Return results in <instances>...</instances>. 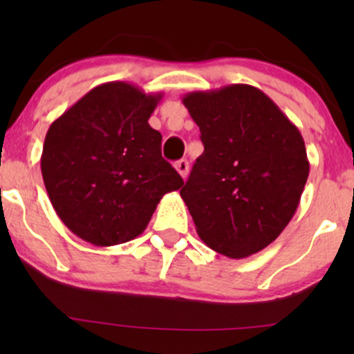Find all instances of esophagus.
<instances>
[{"mask_svg":"<svg viewBox=\"0 0 354 354\" xmlns=\"http://www.w3.org/2000/svg\"><path fill=\"white\" fill-rule=\"evenodd\" d=\"M174 167L177 169V172L180 174L182 178H185L188 176V161L187 159H180V161H177L174 164Z\"/></svg>","mask_w":354,"mask_h":354,"instance_id":"esophagus-1","label":"esophagus"}]
</instances>
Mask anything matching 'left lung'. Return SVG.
<instances>
[{
	"mask_svg": "<svg viewBox=\"0 0 354 354\" xmlns=\"http://www.w3.org/2000/svg\"><path fill=\"white\" fill-rule=\"evenodd\" d=\"M182 101L205 145L180 190L198 235L227 258L258 253L297 212L309 176L301 133L251 85L192 91Z\"/></svg>",
	"mask_w": 354,
	"mask_h": 354,
	"instance_id": "8db88e82",
	"label": "left lung"
}]
</instances>
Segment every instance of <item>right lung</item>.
Here are the masks:
<instances>
[{
    "label": "right lung",
    "mask_w": 354,
    "mask_h": 354,
    "mask_svg": "<svg viewBox=\"0 0 354 354\" xmlns=\"http://www.w3.org/2000/svg\"><path fill=\"white\" fill-rule=\"evenodd\" d=\"M162 95L127 82L95 86L48 129L41 176L56 214L95 246L133 240L161 198L183 185L148 124Z\"/></svg>",
    "instance_id": "obj_1"
}]
</instances>
